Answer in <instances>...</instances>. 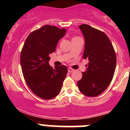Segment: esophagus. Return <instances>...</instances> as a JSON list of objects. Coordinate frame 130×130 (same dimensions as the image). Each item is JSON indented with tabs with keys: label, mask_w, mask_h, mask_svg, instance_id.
<instances>
[{
	"label": "esophagus",
	"mask_w": 130,
	"mask_h": 130,
	"mask_svg": "<svg viewBox=\"0 0 130 130\" xmlns=\"http://www.w3.org/2000/svg\"><path fill=\"white\" fill-rule=\"evenodd\" d=\"M73 70H74L71 68H69L68 69V72H70V73H72V72H73Z\"/></svg>",
	"instance_id": "obj_1"
}]
</instances>
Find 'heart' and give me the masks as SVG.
<instances>
[{"label":"heart","instance_id":"b5f03b06","mask_svg":"<svg viewBox=\"0 0 130 130\" xmlns=\"http://www.w3.org/2000/svg\"><path fill=\"white\" fill-rule=\"evenodd\" d=\"M76 37H77V36H75V37H74V38H76Z\"/></svg>","mask_w":130,"mask_h":130}]
</instances>
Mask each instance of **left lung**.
Segmentation results:
<instances>
[{
  "label": "left lung",
  "mask_w": 130,
  "mask_h": 130,
  "mask_svg": "<svg viewBox=\"0 0 130 130\" xmlns=\"http://www.w3.org/2000/svg\"><path fill=\"white\" fill-rule=\"evenodd\" d=\"M79 28L85 39L83 58L89 62L77 85L84 95L95 97L104 92L111 83L117 57L109 38L104 32L86 24L79 25Z\"/></svg>",
  "instance_id": "left-lung-1"
}]
</instances>
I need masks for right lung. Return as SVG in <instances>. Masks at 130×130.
<instances>
[{
    "instance_id": "1",
    "label": "right lung",
    "mask_w": 130,
    "mask_h": 130,
    "mask_svg": "<svg viewBox=\"0 0 130 130\" xmlns=\"http://www.w3.org/2000/svg\"><path fill=\"white\" fill-rule=\"evenodd\" d=\"M65 28L46 25L33 31L25 40L20 55L23 75L30 89L43 100L54 98L60 92L68 73L66 66L49 65V55L55 51Z\"/></svg>"
}]
</instances>
